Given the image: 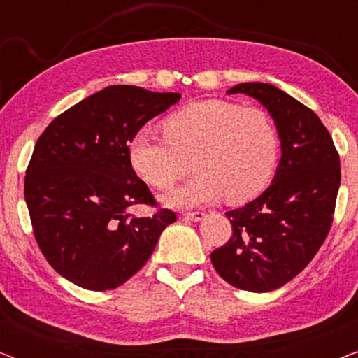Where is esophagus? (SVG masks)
<instances>
[{"label":"esophagus","instance_id":"esophagus-1","mask_svg":"<svg viewBox=\"0 0 358 358\" xmlns=\"http://www.w3.org/2000/svg\"><path fill=\"white\" fill-rule=\"evenodd\" d=\"M182 215H184V218L190 220V222H200V220H203V217H205V213H202V212H185Z\"/></svg>","mask_w":358,"mask_h":358}]
</instances>
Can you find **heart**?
<instances>
[{
	"instance_id": "b5f03b06",
	"label": "heart",
	"mask_w": 358,
	"mask_h": 358,
	"mask_svg": "<svg viewBox=\"0 0 358 358\" xmlns=\"http://www.w3.org/2000/svg\"><path fill=\"white\" fill-rule=\"evenodd\" d=\"M164 138L136 131L129 141V161L146 184L168 190L169 207H194L224 199L239 203L256 197L275 169L277 131L266 112L228 101H200L182 107L163 124Z\"/></svg>"
}]
</instances>
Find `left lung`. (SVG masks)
<instances>
[{
	"instance_id": "obj_1",
	"label": "left lung",
	"mask_w": 358,
	"mask_h": 358,
	"mask_svg": "<svg viewBox=\"0 0 358 358\" xmlns=\"http://www.w3.org/2000/svg\"><path fill=\"white\" fill-rule=\"evenodd\" d=\"M227 92L266 107L282 158L272 184L257 199L227 212L233 234L210 259L229 285L266 293L293 280L324 243L341 185L339 155L320 117L285 91L241 83Z\"/></svg>"
}]
</instances>
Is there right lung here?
Wrapping results in <instances>:
<instances>
[{
    "label": "right lung",
    "instance_id": "add662e5",
    "mask_svg": "<svg viewBox=\"0 0 358 358\" xmlns=\"http://www.w3.org/2000/svg\"><path fill=\"white\" fill-rule=\"evenodd\" d=\"M179 92L104 87L50 122L29 163L24 197L34 236L55 272L86 290L117 288L148 261L176 213L130 217L156 205L129 161V141Z\"/></svg>",
    "mask_w": 358,
    "mask_h": 358
}]
</instances>
